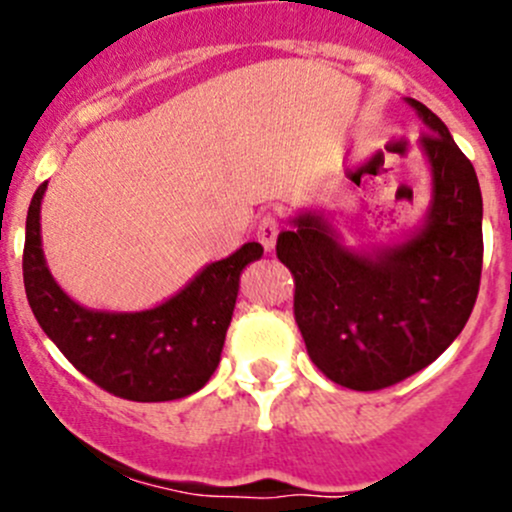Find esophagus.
<instances>
[{"instance_id": "1", "label": "esophagus", "mask_w": 512, "mask_h": 512, "mask_svg": "<svg viewBox=\"0 0 512 512\" xmlns=\"http://www.w3.org/2000/svg\"><path fill=\"white\" fill-rule=\"evenodd\" d=\"M277 232H280V223H277L275 215H265V218L260 220V225H257V240H260V245L265 247L267 252L275 247Z\"/></svg>"}]
</instances>
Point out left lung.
Masks as SVG:
<instances>
[{"instance_id":"obj_1","label":"left lung","mask_w":512,"mask_h":512,"mask_svg":"<svg viewBox=\"0 0 512 512\" xmlns=\"http://www.w3.org/2000/svg\"><path fill=\"white\" fill-rule=\"evenodd\" d=\"M404 101L428 131L418 141L431 175L421 223L396 242L349 245L337 215L304 208L277 235L307 352L334 384L354 391L386 389L426 369L463 332L478 297V175L446 123L421 101Z\"/></svg>"}]
</instances>
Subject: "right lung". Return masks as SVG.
Masks as SVG:
<instances>
[{"label": "right lung", "instance_id": "obj_1", "mask_svg": "<svg viewBox=\"0 0 512 512\" xmlns=\"http://www.w3.org/2000/svg\"><path fill=\"white\" fill-rule=\"evenodd\" d=\"M34 193L24 240V287L29 307L61 354L108 394L128 401H175L195 394L218 369L242 267L260 260V242H245L208 262L193 280L156 307L106 312L71 299L46 265L41 247V200Z\"/></svg>", "mask_w": 512, "mask_h": 512}]
</instances>
